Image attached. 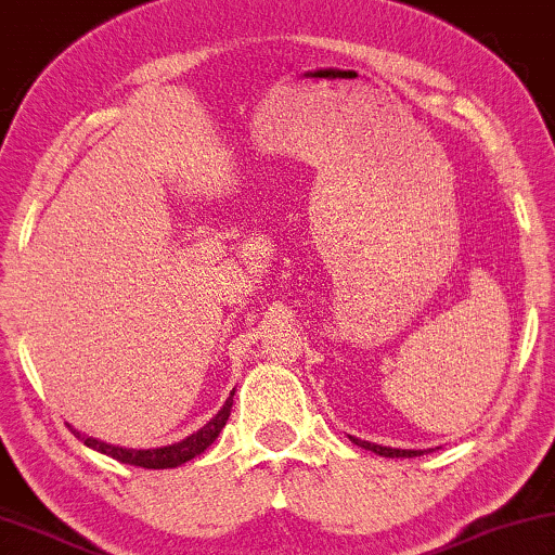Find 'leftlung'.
<instances>
[{"label": "left lung", "instance_id": "8db88e82", "mask_svg": "<svg viewBox=\"0 0 555 555\" xmlns=\"http://www.w3.org/2000/svg\"><path fill=\"white\" fill-rule=\"evenodd\" d=\"M350 440L360 448H365V451H373L383 457H415V455H423L425 451H403V448H390V446H377V443H367V440H360L356 436H350Z\"/></svg>", "mask_w": 555, "mask_h": 555}]
</instances>
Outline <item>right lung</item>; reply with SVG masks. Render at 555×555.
Wrapping results in <instances>:
<instances>
[{"label":"right lung","mask_w":555,"mask_h":555,"mask_svg":"<svg viewBox=\"0 0 555 555\" xmlns=\"http://www.w3.org/2000/svg\"><path fill=\"white\" fill-rule=\"evenodd\" d=\"M232 396H235V390L230 392V398L224 400V405L218 411V415L212 417L210 423L203 425L197 433H192L180 443H172V446H165V448H147V451H134V448H122V446H109V443H102L98 438H90V436H82V433L75 430L69 425V430L75 433V436L82 440L87 448H92V451H100L104 455L115 457L119 463H130V465H140V468H178V465L192 461V457L199 455L203 451H207L215 443V438L220 436V430L224 428V423H228L230 417V408H232Z\"/></svg>","instance_id":"obj_1"}]
</instances>
